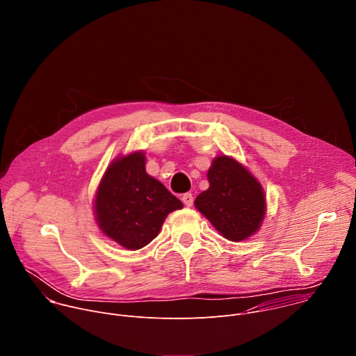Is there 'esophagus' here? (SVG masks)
Wrapping results in <instances>:
<instances>
[{"instance_id":"esophagus-1","label":"esophagus","mask_w":356,"mask_h":356,"mask_svg":"<svg viewBox=\"0 0 356 356\" xmlns=\"http://www.w3.org/2000/svg\"><path fill=\"white\" fill-rule=\"evenodd\" d=\"M181 201L184 202L186 207H191L193 206V201H194V197H193L191 193H184L181 195Z\"/></svg>"}]
</instances>
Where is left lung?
Segmentation results:
<instances>
[{
  "instance_id": "8db88e82",
  "label": "left lung",
  "mask_w": 356,
  "mask_h": 356,
  "mask_svg": "<svg viewBox=\"0 0 356 356\" xmlns=\"http://www.w3.org/2000/svg\"><path fill=\"white\" fill-rule=\"evenodd\" d=\"M207 177L210 187L194 201L198 211L229 241H243L257 232L266 209L258 180L228 156L216 158Z\"/></svg>"
}]
</instances>
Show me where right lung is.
Instances as JSON below:
<instances>
[{
  "label": "right lung",
  "instance_id": "add662e5",
  "mask_svg": "<svg viewBox=\"0 0 356 356\" xmlns=\"http://www.w3.org/2000/svg\"><path fill=\"white\" fill-rule=\"evenodd\" d=\"M94 207L101 231L124 248L136 250L156 238L168 214L183 204L146 173L145 155L136 152L108 168Z\"/></svg>",
  "mask_w": 356,
  "mask_h": 356
}]
</instances>
